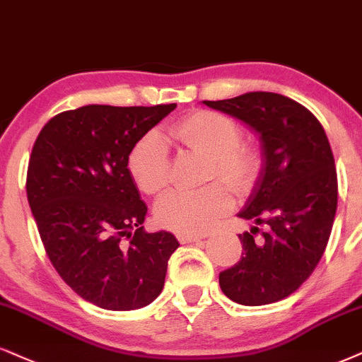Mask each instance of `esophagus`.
Segmentation results:
<instances>
[{"mask_svg":"<svg viewBox=\"0 0 362 362\" xmlns=\"http://www.w3.org/2000/svg\"><path fill=\"white\" fill-rule=\"evenodd\" d=\"M203 236L202 235H191V233H177V240H180V243L186 245V243H194V242H199Z\"/></svg>","mask_w":362,"mask_h":362,"instance_id":"34e87169","label":"esophagus"}]
</instances>
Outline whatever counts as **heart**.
<instances>
[{"instance_id": "1", "label": "heart", "mask_w": 362, "mask_h": 362, "mask_svg": "<svg viewBox=\"0 0 362 362\" xmlns=\"http://www.w3.org/2000/svg\"><path fill=\"white\" fill-rule=\"evenodd\" d=\"M243 132L235 120L213 110H196L168 127L160 139L147 134L129 156V171L142 193L159 194L169 185L166 142L209 160L206 180H221L236 193L253 188L262 171V156L243 144ZM233 194L221 182L199 191H176L156 206V220L180 233H203L233 208Z\"/></svg>"}]
</instances>
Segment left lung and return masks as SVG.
<instances>
[{"label":"left lung","mask_w":362,"mask_h":362,"mask_svg":"<svg viewBox=\"0 0 362 362\" xmlns=\"http://www.w3.org/2000/svg\"><path fill=\"white\" fill-rule=\"evenodd\" d=\"M260 134V176L240 218L263 225L238 235L243 253L220 274L226 297L242 305L282 300L309 279L327 247L337 209V174L324 127L309 109L274 92L204 100Z\"/></svg>","instance_id":"left-lung-1"}]
</instances>
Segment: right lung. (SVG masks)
<instances>
[{"instance_id":"obj_1","label":"right lung","mask_w":362,"mask_h":362,"mask_svg":"<svg viewBox=\"0 0 362 362\" xmlns=\"http://www.w3.org/2000/svg\"><path fill=\"white\" fill-rule=\"evenodd\" d=\"M176 104L86 105L45 124L31 149L26 196L45 252L64 282L107 310L149 305L180 247L147 233V206L127 169L134 146Z\"/></svg>"}]
</instances>
